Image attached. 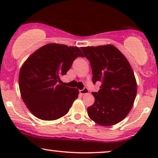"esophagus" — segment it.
Masks as SVG:
<instances>
[{
	"mask_svg": "<svg viewBox=\"0 0 158 158\" xmlns=\"http://www.w3.org/2000/svg\"><path fill=\"white\" fill-rule=\"evenodd\" d=\"M80 94H81V95L87 94H88V89L87 88H84L83 90H80Z\"/></svg>",
	"mask_w": 158,
	"mask_h": 158,
	"instance_id": "esophagus-1",
	"label": "esophagus"
}]
</instances>
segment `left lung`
<instances>
[{"label":"left lung","instance_id":"8db88e82","mask_svg":"<svg viewBox=\"0 0 158 158\" xmlns=\"http://www.w3.org/2000/svg\"><path fill=\"white\" fill-rule=\"evenodd\" d=\"M81 49L91 66L93 83L101 82L98 91L92 93L95 102L88 107V116L101 126L122 122L132 108L137 95V82L130 64L111 44Z\"/></svg>","mask_w":158,"mask_h":158}]
</instances>
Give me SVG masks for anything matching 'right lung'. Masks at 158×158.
I'll use <instances>...</instances> for the list:
<instances>
[{
	"mask_svg": "<svg viewBox=\"0 0 158 158\" xmlns=\"http://www.w3.org/2000/svg\"><path fill=\"white\" fill-rule=\"evenodd\" d=\"M81 49L52 43L31 54L21 67L19 77L21 96L28 109L42 120L52 121L68 114L78 89L59 84Z\"/></svg>",
	"mask_w": 158,
	"mask_h": 158,
	"instance_id": "right-lung-1",
	"label": "right lung"
}]
</instances>
